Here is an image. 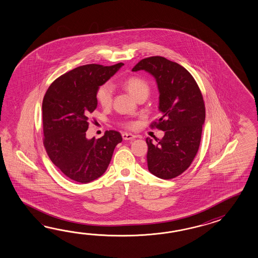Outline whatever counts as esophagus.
I'll use <instances>...</instances> for the list:
<instances>
[{"instance_id":"34e87169","label":"esophagus","mask_w":258,"mask_h":258,"mask_svg":"<svg viewBox=\"0 0 258 258\" xmlns=\"http://www.w3.org/2000/svg\"><path fill=\"white\" fill-rule=\"evenodd\" d=\"M122 138H123V140H125V141H130V140H133V139H135L136 136L132 135L131 133H126V132H124V133H122Z\"/></svg>"}]
</instances>
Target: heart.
Segmentation results:
<instances>
[{
    "instance_id": "b5f03b06",
    "label": "heart",
    "mask_w": 258,
    "mask_h": 258,
    "mask_svg": "<svg viewBox=\"0 0 258 258\" xmlns=\"http://www.w3.org/2000/svg\"><path fill=\"white\" fill-rule=\"evenodd\" d=\"M122 84L137 99L143 95L149 94L150 88L148 83L137 76L127 77L123 80ZM96 100L101 106L109 107L113 101V86L110 83H104L103 85L98 87L96 91ZM126 126L132 127L133 123L126 122Z\"/></svg>"
}]
</instances>
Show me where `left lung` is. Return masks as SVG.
Masks as SVG:
<instances>
[{
  "mask_svg": "<svg viewBox=\"0 0 258 258\" xmlns=\"http://www.w3.org/2000/svg\"><path fill=\"white\" fill-rule=\"evenodd\" d=\"M139 70L156 80L161 116L150 126L165 132L155 144L146 138L148 169L158 178L171 179L189 168L199 149L206 119L204 98L189 71L166 58H144L132 69Z\"/></svg>",
  "mask_w": 258,
  "mask_h": 258,
  "instance_id": "obj_1",
  "label": "left lung"
}]
</instances>
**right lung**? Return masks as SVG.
Wrapping results in <instances>:
<instances>
[{
  "label": "right lung",
  "instance_id": "1",
  "mask_svg": "<svg viewBox=\"0 0 258 258\" xmlns=\"http://www.w3.org/2000/svg\"><path fill=\"white\" fill-rule=\"evenodd\" d=\"M124 63L111 67L90 63L60 76L42 101L43 145L53 165L68 178L88 183L101 177L108 167L118 132L107 131L103 137L86 139L91 114L97 106L98 87Z\"/></svg>",
  "mask_w": 258,
  "mask_h": 258
}]
</instances>
